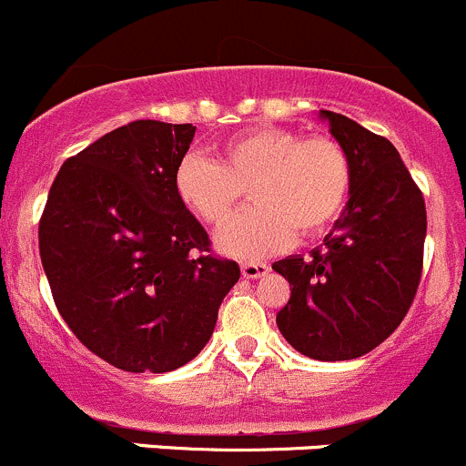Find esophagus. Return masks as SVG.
I'll return each instance as SVG.
<instances>
[{
    "instance_id": "1",
    "label": "esophagus",
    "mask_w": 466,
    "mask_h": 466,
    "mask_svg": "<svg viewBox=\"0 0 466 466\" xmlns=\"http://www.w3.org/2000/svg\"><path fill=\"white\" fill-rule=\"evenodd\" d=\"M268 271V265L267 262H256V260H248V262H242V276L244 278H260L265 276Z\"/></svg>"
}]
</instances>
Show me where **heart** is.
<instances>
[{"label":"heart","instance_id":"b5f03b06","mask_svg":"<svg viewBox=\"0 0 466 466\" xmlns=\"http://www.w3.org/2000/svg\"><path fill=\"white\" fill-rule=\"evenodd\" d=\"M350 188L352 163L337 138L273 126L233 134L213 161L190 155L175 172L177 198L210 228L224 227L248 190L251 208L218 235L219 248L239 258L268 256L294 233L328 228Z\"/></svg>","mask_w":466,"mask_h":466}]
</instances>
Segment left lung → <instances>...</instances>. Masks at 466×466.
Returning <instances> with one entry per match:
<instances>
[{
    "label": "left lung",
    "mask_w": 466,
    "mask_h": 466,
    "mask_svg": "<svg viewBox=\"0 0 466 466\" xmlns=\"http://www.w3.org/2000/svg\"><path fill=\"white\" fill-rule=\"evenodd\" d=\"M352 163V188L334 231L309 258L273 262L291 296L282 337L319 361L375 350L409 314L424 267L426 204L397 147L343 114L320 109Z\"/></svg>",
    "instance_id": "left-lung-1"
}]
</instances>
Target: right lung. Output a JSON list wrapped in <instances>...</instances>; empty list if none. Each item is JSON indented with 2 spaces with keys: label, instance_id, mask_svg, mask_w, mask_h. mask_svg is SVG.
Here are the masks:
<instances>
[{
  "label": "right lung",
  "instance_id": "1",
  "mask_svg": "<svg viewBox=\"0 0 466 466\" xmlns=\"http://www.w3.org/2000/svg\"><path fill=\"white\" fill-rule=\"evenodd\" d=\"M195 127L132 121L62 163L40 258L76 339L126 372H170L208 343L238 262L215 256L175 172Z\"/></svg>",
  "mask_w": 466,
  "mask_h": 466
}]
</instances>
